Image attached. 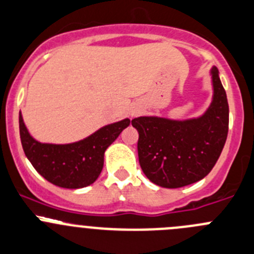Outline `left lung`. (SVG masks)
Masks as SVG:
<instances>
[{
  "instance_id": "1",
  "label": "left lung",
  "mask_w": 254,
  "mask_h": 254,
  "mask_svg": "<svg viewBox=\"0 0 254 254\" xmlns=\"http://www.w3.org/2000/svg\"><path fill=\"white\" fill-rule=\"evenodd\" d=\"M214 96L211 107L198 120L170 121L138 117L132 126L142 171L149 181L166 188H180L206 177L226 143L229 108L218 69H212Z\"/></svg>"
}]
</instances>
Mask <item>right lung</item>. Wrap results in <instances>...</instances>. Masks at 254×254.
Returning <instances> with one entry per match:
<instances>
[{"instance_id":"add662e5","label":"right lung","mask_w":254,"mask_h":254,"mask_svg":"<svg viewBox=\"0 0 254 254\" xmlns=\"http://www.w3.org/2000/svg\"><path fill=\"white\" fill-rule=\"evenodd\" d=\"M20 136L26 157L48 182L64 188L92 185L103 168L107 147L128 127V118L98 129L83 141L71 144H45L28 134L20 113Z\"/></svg>"}]
</instances>
